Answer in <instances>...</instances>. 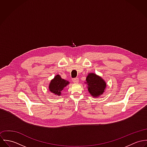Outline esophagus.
I'll return each instance as SVG.
<instances>
[{
  "label": "esophagus",
  "instance_id": "1",
  "mask_svg": "<svg viewBox=\"0 0 147 147\" xmlns=\"http://www.w3.org/2000/svg\"><path fill=\"white\" fill-rule=\"evenodd\" d=\"M79 79L78 78H74L72 79V82L74 83H79Z\"/></svg>",
  "mask_w": 147,
  "mask_h": 147
}]
</instances>
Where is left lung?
Instances as JSON below:
<instances>
[{"label": "left lung", "mask_w": 147, "mask_h": 147, "mask_svg": "<svg viewBox=\"0 0 147 147\" xmlns=\"http://www.w3.org/2000/svg\"><path fill=\"white\" fill-rule=\"evenodd\" d=\"M89 93L93 97L97 98L103 94L106 88L105 80L94 73H89L86 78V82Z\"/></svg>", "instance_id": "1"}]
</instances>
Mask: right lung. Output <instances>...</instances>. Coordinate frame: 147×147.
Returning <instances> with one entry per match:
<instances>
[{
	"mask_svg": "<svg viewBox=\"0 0 147 147\" xmlns=\"http://www.w3.org/2000/svg\"><path fill=\"white\" fill-rule=\"evenodd\" d=\"M69 82L62 79L59 75H57L52 79L49 85V90L57 96H61L62 90L66 87Z\"/></svg>",
	"mask_w": 147,
	"mask_h": 147,
	"instance_id": "right-lung-1",
	"label": "right lung"
}]
</instances>
